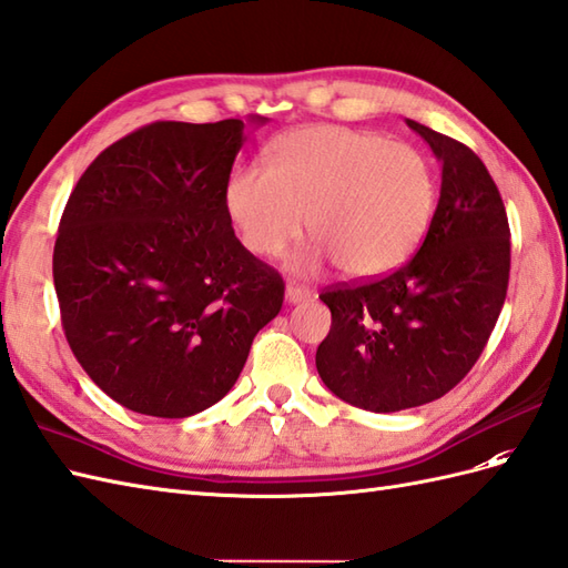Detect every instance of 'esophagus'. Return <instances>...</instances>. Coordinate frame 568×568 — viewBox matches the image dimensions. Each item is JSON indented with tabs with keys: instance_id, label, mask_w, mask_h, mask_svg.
I'll use <instances>...</instances> for the list:
<instances>
[{
	"instance_id": "obj_1",
	"label": "esophagus",
	"mask_w": 568,
	"mask_h": 568,
	"mask_svg": "<svg viewBox=\"0 0 568 568\" xmlns=\"http://www.w3.org/2000/svg\"><path fill=\"white\" fill-rule=\"evenodd\" d=\"M304 300H310L307 287H300V285H293V283L285 287V302L287 304H297V302H304Z\"/></svg>"
}]
</instances>
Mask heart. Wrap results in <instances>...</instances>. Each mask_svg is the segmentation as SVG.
<instances>
[{"label":"heart","mask_w":568,"mask_h":568,"mask_svg":"<svg viewBox=\"0 0 568 568\" xmlns=\"http://www.w3.org/2000/svg\"><path fill=\"white\" fill-rule=\"evenodd\" d=\"M434 203V172L415 145L333 124L278 139L271 165H242L225 184L230 223L252 254H283L307 223L316 242L293 271L333 258L351 278L400 266L425 237Z\"/></svg>","instance_id":"b5f03b06"}]
</instances>
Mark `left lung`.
<instances>
[{
	"label": "left lung",
	"mask_w": 568,
	"mask_h": 568,
	"mask_svg": "<svg viewBox=\"0 0 568 568\" xmlns=\"http://www.w3.org/2000/svg\"><path fill=\"white\" fill-rule=\"evenodd\" d=\"M442 163L425 242L398 271L322 293L331 331L316 351L322 382L372 413L448 394L483 355L506 300L511 232L499 189L468 145L408 120Z\"/></svg>",
	"instance_id": "1"
}]
</instances>
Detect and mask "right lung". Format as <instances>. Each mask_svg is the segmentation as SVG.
Listing matches in <instances>:
<instances>
[{
	"label": "right lung",
	"mask_w": 568,
	"mask_h": 568,
	"mask_svg": "<svg viewBox=\"0 0 568 568\" xmlns=\"http://www.w3.org/2000/svg\"><path fill=\"white\" fill-rule=\"evenodd\" d=\"M242 143V120L153 122L100 153L67 201L52 256L64 336L129 410L211 408L283 307L278 271L244 250L225 211Z\"/></svg>",
	"instance_id": "1"
}]
</instances>
